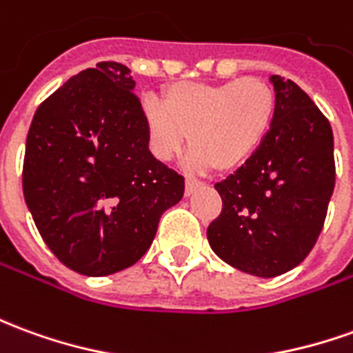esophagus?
I'll return each mask as SVG.
<instances>
[{
    "mask_svg": "<svg viewBox=\"0 0 353 353\" xmlns=\"http://www.w3.org/2000/svg\"><path fill=\"white\" fill-rule=\"evenodd\" d=\"M199 181H194V179H185V196H191V194L199 189Z\"/></svg>",
    "mask_w": 353,
    "mask_h": 353,
    "instance_id": "obj_1",
    "label": "esophagus"
}]
</instances>
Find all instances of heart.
Masks as SVG:
<instances>
[{
  "mask_svg": "<svg viewBox=\"0 0 353 353\" xmlns=\"http://www.w3.org/2000/svg\"><path fill=\"white\" fill-rule=\"evenodd\" d=\"M277 95L260 78L225 83L181 82L162 91V105L145 99L141 118L152 154L170 162L187 143L193 172H233L270 137Z\"/></svg>",
  "mask_w": 353,
  "mask_h": 353,
  "instance_id": "1",
  "label": "heart"
}]
</instances>
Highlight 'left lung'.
Returning <instances> with one entry per match:
<instances>
[{"mask_svg": "<svg viewBox=\"0 0 353 353\" xmlns=\"http://www.w3.org/2000/svg\"><path fill=\"white\" fill-rule=\"evenodd\" d=\"M277 117L252 159L216 191L223 208L206 231L212 250L256 277L287 273L314 248L334 189L329 120L292 80L271 76Z\"/></svg>", "mask_w": 353, "mask_h": 353, "instance_id": "8db88e82", "label": "left lung"}]
</instances>
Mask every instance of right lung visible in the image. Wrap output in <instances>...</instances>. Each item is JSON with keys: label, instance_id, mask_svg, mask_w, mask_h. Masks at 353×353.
I'll list each match as a JSON object with an SVG mask.
<instances>
[{"label": "right lung", "instance_id": "1", "mask_svg": "<svg viewBox=\"0 0 353 353\" xmlns=\"http://www.w3.org/2000/svg\"><path fill=\"white\" fill-rule=\"evenodd\" d=\"M132 70L114 61L72 76L34 114L22 191L66 268L105 277L149 250L185 179L149 151Z\"/></svg>", "mask_w": 353, "mask_h": 353}]
</instances>
